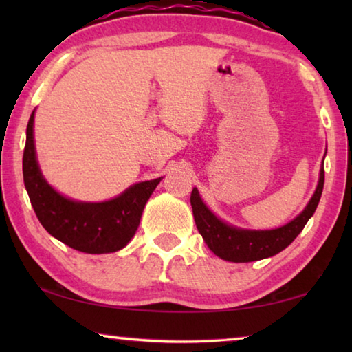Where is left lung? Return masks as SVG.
Here are the masks:
<instances>
[{
    "instance_id": "8db88e82",
    "label": "left lung",
    "mask_w": 352,
    "mask_h": 352,
    "mask_svg": "<svg viewBox=\"0 0 352 352\" xmlns=\"http://www.w3.org/2000/svg\"><path fill=\"white\" fill-rule=\"evenodd\" d=\"M323 184L324 169L321 164L317 189L305 210L289 223L275 230H243L223 222L205 205L197 188L190 194V206L199 233L214 254L230 262H252L275 256L295 241L317 210Z\"/></svg>"
}]
</instances>
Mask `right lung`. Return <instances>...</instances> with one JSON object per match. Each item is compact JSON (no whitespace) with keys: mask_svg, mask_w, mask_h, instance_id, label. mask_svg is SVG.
<instances>
[{"mask_svg":"<svg viewBox=\"0 0 352 352\" xmlns=\"http://www.w3.org/2000/svg\"><path fill=\"white\" fill-rule=\"evenodd\" d=\"M34 115L26 129L23 178L35 214L43 228L77 252L102 254L127 245L140 226L144 206L163 177L135 183L118 197L105 201H79L65 197L41 174L34 142Z\"/></svg>","mask_w":352,"mask_h":352,"instance_id":"obj_1","label":"right lung"}]
</instances>
